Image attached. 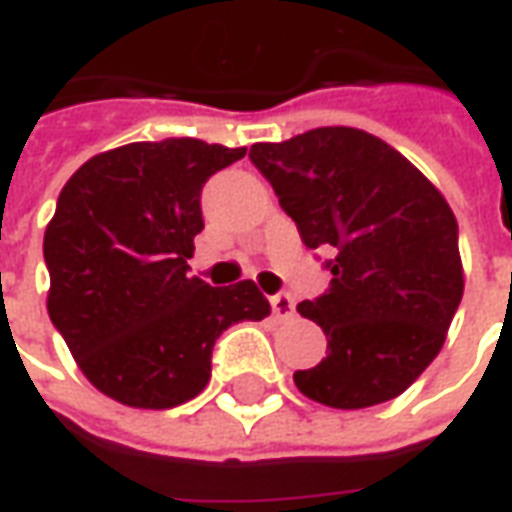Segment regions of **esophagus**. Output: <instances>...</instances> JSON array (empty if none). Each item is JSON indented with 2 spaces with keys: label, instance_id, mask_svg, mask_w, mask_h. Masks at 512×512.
I'll return each mask as SVG.
<instances>
[{
  "label": "esophagus",
  "instance_id": "obj_1",
  "mask_svg": "<svg viewBox=\"0 0 512 512\" xmlns=\"http://www.w3.org/2000/svg\"><path fill=\"white\" fill-rule=\"evenodd\" d=\"M271 312L279 321H290L293 312H296V301L288 293H277V296H271Z\"/></svg>",
  "mask_w": 512,
  "mask_h": 512
}]
</instances>
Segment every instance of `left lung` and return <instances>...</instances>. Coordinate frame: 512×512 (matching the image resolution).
<instances>
[{
    "label": "left lung",
    "instance_id": "8db88e82",
    "mask_svg": "<svg viewBox=\"0 0 512 512\" xmlns=\"http://www.w3.org/2000/svg\"><path fill=\"white\" fill-rule=\"evenodd\" d=\"M249 158L301 241L332 246V288L296 310L326 334V359L296 370L304 397L367 408L403 395L439 356L463 296L458 222L441 191L384 139L312 128L257 142Z\"/></svg>",
    "mask_w": 512,
    "mask_h": 512
}]
</instances>
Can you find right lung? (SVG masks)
<instances>
[{
    "label": "right lung",
    "mask_w": 512,
    "mask_h": 512,
    "mask_svg": "<svg viewBox=\"0 0 512 512\" xmlns=\"http://www.w3.org/2000/svg\"><path fill=\"white\" fill-rule=\"evenodd\" d=\"M246 147L202 139L131 142L98 153L62 186L43 235L51 323L84 378L131 408H172L211 381L216 337L271 307L252 279L189 277L200 191Z\"/></svg>",
    "instance_id": "obj_1"
}]
</instances>
